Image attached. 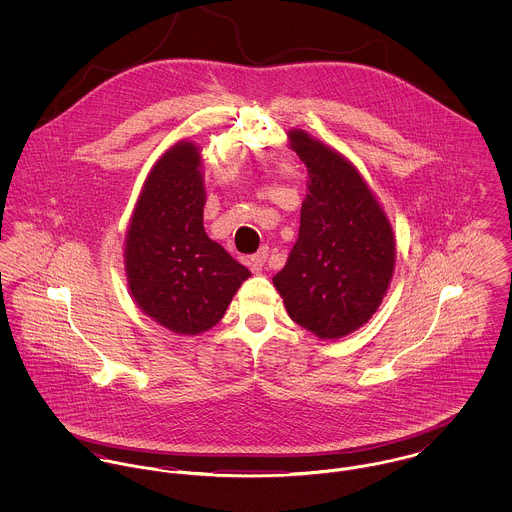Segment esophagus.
I'll list each match as a JSON object with an SVG mask.
<instances>
[{"instance_id": "esophagus-1", "label": "esophagus", "mask_w": 512, "mask_h": 512, "mask_svg": "<svg viewBox=\"0 0 512 512\" xmlns=\"http://www.w3.org/2000/svg\"><path fill=\"white\" fill-rule=\"evenodd\" d=\"M266 260H268V250H260L258 254H254L252 258H250V266H252V270L258 274V272H262V268L266 266Z\"/></svg>"}]
</instances>
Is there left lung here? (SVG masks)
<instances>
[{
    "label": "left lung",
    "mask_w": 512,
    "mask_h": 512,
    "mask_svg": "<svg viewBox=\"0 0 512 512\" xmlns=\"http://www.w3.org/2000/svg\"><path fill=\"white\" fill-rule=\"evenodd\" d=\"M288 146L307 167V193L299 238L272 282L297 325L335 341L380 307L396 266V240L353 161L299 128L288 132Z\"/></svg>",
    "instance_id": "left-lung-1"
}]
</instances>
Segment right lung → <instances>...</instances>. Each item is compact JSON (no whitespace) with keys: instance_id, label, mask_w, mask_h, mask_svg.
<instances>
[{"instance_id":"add662e5","label":"right lung","mask_w":512,"mask_h":512,"mask_svg":"<svg viewBox=\"0 0 512 512\" xmlns=\"http://www.w3.org/2000/svg\"><path fill=\"white\" fill-rule=\"evenodd\" d=\"M203 149L181 140L149 169L124 240L128 290L136 305L177 335H199L222 319L250 278L203 226Z\"/></svg>"}]
</instances>
